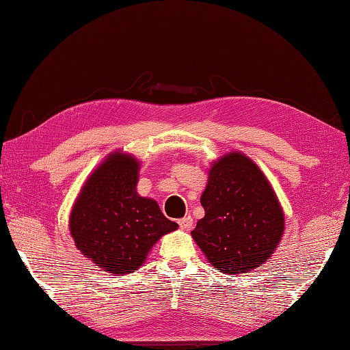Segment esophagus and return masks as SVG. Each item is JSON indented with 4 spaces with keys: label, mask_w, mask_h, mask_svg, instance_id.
<instances>
[{
    "label": "esophagus",
    "mask_w": 350,
    "mask_h": 350,
    "mask_svg": "<svg viewBox=\"0 0 350 350\" xmlns=\"http://www.w3.org/2000/svg\"><path fill=\"white\" fill-rule=\"evenodd\" d=\"M178 224L183 230H189L193 226V219H192V217H185V218L178 219Z\"/></svg>",
    "instance_id": "obj_1"
}]
</instances>
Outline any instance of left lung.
Wrapping results in <instances>:
<instances>
[{"label": "left lung", "mask_w": 350, "mask_h": 350, "mask_svg": "<svg viewBox=\"0 0 350 350\" xmlns=\"http://www.w3.org/2000/svg\"><path fill=\"white\" fill-rule=\"evenodd\" d=\"M201 206L204 217L192 238L218 272L247 273L265 265L284 234L277 193L243 152H229L212 163Z\"/></svg>", "instance_id": "1"}]
</instances>
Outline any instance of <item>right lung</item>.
Instances as JSON below:
<instances>
[{"instance_id": "1", "label": "right lung", "mask_w": 350, "mask_h": 350, "mask_svg": "<svg viewBox=\"0 0 350 350\" xmlns=\"http://www.w3.org/2000/svg\"><path fill=\"white\" fill-rule=\"evenodd\" d=\"M139 167L131 153H109L84 181L69 217L79 252L118 277L143 266L153 244L178 229L155 200L138 195Z\"/></svg>"}]
</instances>
